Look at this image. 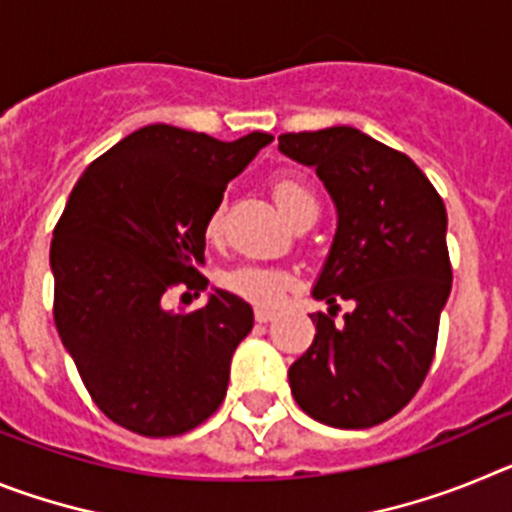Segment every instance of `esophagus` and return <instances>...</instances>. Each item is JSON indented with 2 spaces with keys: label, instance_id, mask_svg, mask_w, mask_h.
Returning a JSON list of instances; mask_svg holds the SVG:
<instances>
[{
  "label": "esophagus",
  "instance_id": "34e87169",
  "mask_svg": "<svg viewBox=\"0 0 512 512\" xmlns=\"http://www.w3.org/2000/svg\"><path fill=\"white\" fill-rule=\"evenodd\" d=\"M274 318H277L274 310H269V307H256V323H269Z\"/></svg>",
  "mask_w": 512,
  "mask_h": 512
}]
</instances>
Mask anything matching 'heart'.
<instances>
[{"instance_id": "obj_1", "label": "heart", "mask_w": 512, "mask_h": 512, "mask_svg": "<svg viewBox=\"0 0 512 512\" xmlns=\"http://www.w3.org/2000/svg\"><path fill=\"white\" fill-rule=\"evenodd\" d=\"M271 197L277 202L279 212L292 225L318 217V197L310 189V184L300 176H279V179H274L271 182ZM220 233H223V205H217L205 220V235L210 241H217ZM292 284H295V277L287 269L269 264H238L223 274L225 289L259 307L282 305Z\"/></svg>"}]
</instances>
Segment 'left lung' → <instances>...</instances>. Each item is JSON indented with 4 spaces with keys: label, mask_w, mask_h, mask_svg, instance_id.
Returning a JSON list of instances; mask_svg holds the SVG:
<instances>
[{
    "label": "left lung",
    "mask_w": 512,
    "mask_h": 512,
    "mask_svg": "<svg viewBox=\"0 0 512 512\" xmlns=\"http://www.w3.org/2000/svg\"><path fill=\"white\" fill-rule=\"evenodd\" d=\"M279 151L312 166L338 210V230L310 315L315 341L289 366V387L310 418L372 428L420 390L436 356L451 292L446 207L405 153L361 130L279 135ZM355 310L336 321L337 302Z\"/></svg>",
    "instance_id": "obj_1"
}]
</instances>
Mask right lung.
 Segmentation results:
<instances>
[{"label":"right lung","mask_w":512,"mask_h":512,"mask_svg":"<svg viewBox=\"0 0 512 512\" xmlns=\"http://www.w3.org/2000/svg\"><path fill=\"white\" fill-rule=\"evenodd\" d=\"M225 143L148 125L87 166L53 228V320L94 405L146 438L205 423L225 400L230 359L253 310L215 289L205 307L166 310L169 292H202L205 220L233 176L271 143Z\"/></svg>","instance_id":"right-lung-1"}]
</instances>
